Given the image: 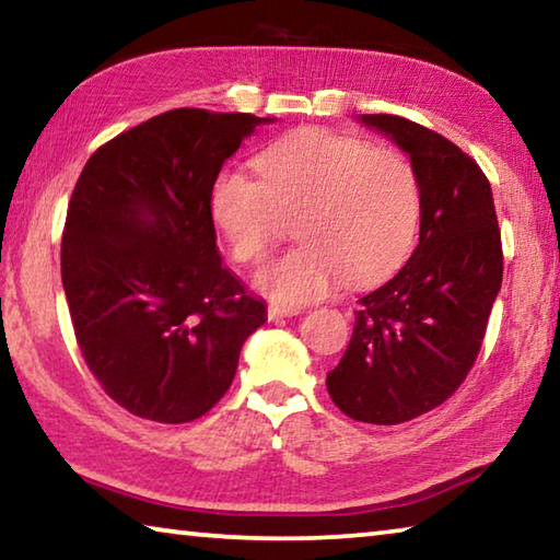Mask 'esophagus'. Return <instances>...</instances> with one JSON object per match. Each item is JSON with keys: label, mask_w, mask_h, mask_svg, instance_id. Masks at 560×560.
Returning <instances> with one entry per match:
<instances>
[{"label": "esophagus", "mask_w": 560, "mask_h": 560, "mask_svg": "<svg viewBox=\"0 0 560 560\" xmlns=\"http://www.w3.org/2000/svg\"><path fill=\"white\" fill-rule=\"evenodd\" d=\"M269 318L271 320H279V318H289V316H296L301 314L299 306H283V303H269Z\"/></svg>", "instance_id": "1"}]
</instances>
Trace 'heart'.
Wrapping results in <instances>:
<instances>
[{"label": "heart", "mask_w": 560, "mask_h": 560, "mask_svg": "<svg viewBox=\"0 0 560 560\" xmlns=\"http://www.w3.org/2000/svg\"><path fill=\"white\" fill-rule=\"evenodd\" d=\"M259 177L224 170L210 195L212 220L230 254L254 264L296 217L301 242L257 273L271 299L303 303L326 296L343 277L353 287L381 281L412 252L422 220L420 175L402 150L301 130L254 158Z\"/></svg>", "instance_id": "obj_1"}]
</instances>
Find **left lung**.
<instances>
[{"label": "left lung", "mask_w": 560, "mask_h": 560, "mask_svg": "<svg viewBox=\"0 0 560 560\" xmlns=\"http://www.w3.org/2000/svg\"><path fill=\"white\" fill-rule=\"evenodd\" d=\"M360 120L395 140L420 175V244L390 281L358 299L353 336L326 387L353 420L400 424L442 405L471 371L504 254L491 185L467 153L400 116Z\"/></svg>", "instance_id": "left-lung-1"}]
</instances>
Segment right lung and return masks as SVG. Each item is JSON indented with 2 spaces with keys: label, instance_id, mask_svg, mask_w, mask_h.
Instances as JSON below:
<instances>
[{
  "label": "right lung",
  "instance_id": "obj_1",
  "mask_svg": "<svg viewBox=\"0 0 560 560\" xmlns=\"http://www.w3.org/2000/svg\"><path fill=\"white\" fill-rule=\"evenodd\" d=\"M252 113L175 108L89 158L61 236V281L89 371L143 420L192 422L222 400L264 301L222 267L210 195Z\"/></svg>",
  "mask_w": 560,
  "mask_h": 560
}]
</instances>
